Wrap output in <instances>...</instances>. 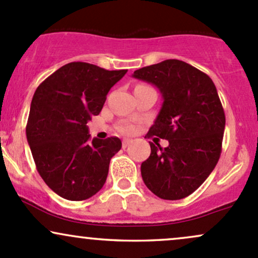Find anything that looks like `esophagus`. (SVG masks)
<instances>
[{"label":"esophagus","mask_w":258,"mask_h":258,"mask_svg":"<svg viewBox=\"0 0 258 258\" xmlns=\"http://www.w3.org/2000/svg\"><path fill=\"white\" fill-rule=\"evenodd\" d=\"M132 142H134L132 140H123L122 141V147H123V148H126V147L130 146V144H131Z\"/></svg>","instance_id":"esophagus-1"}]
</instances>
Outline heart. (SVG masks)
Wrapping results in <instances>:
<instances>
[{
  "mask_svg": "<svg viewBox=\"0 0 258 258\" xmlns=\"http://www.w3.org/2000/svg\"><path fill=\"white\" fill-rule=\"evenodd\" d=\"M120 131L123 132V134H132L135 131V127L130 123H124L120 127Z\"/></svg>",
  "mask_w": 258,
  "mask_h": 258,
  "instance_id": "1",
  "label": "heart"
}]
</instances>
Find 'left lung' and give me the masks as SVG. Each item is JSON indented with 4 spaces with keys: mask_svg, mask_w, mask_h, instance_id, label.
Wrapping results in <instances>:
<instances>
[{
    "mask_svg": "<svg viewBox=\"0 0 258 258\" xmlns=\"http://www.w3.org/2000/svg\"><path fill=\"white\" fill-rule=\"evenodd\" d=\"M132 77L159 89L163 104L147 136L169 141L166 148L149 142L151 155L141 165L144 183L163 200L187 197L222 153L225 115L217 88L206 73L180 60L143 67Z\"/></svg>",
    "mask_w": 258,
    "mask_h": 258,
    "instance_id": "obj_1",
    "label": "left lung"
}]
</instances>
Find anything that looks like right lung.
<instances>
[{
	"instance_id": "right-lung-1",
	"label": "right lung",
	"mask_w": 258,
	"mask_h": 258,
	"mask_svg": "<svg viewBox=\"0 0 258 258\" xmlns=\"http://www.w3.org/2000/svg\"><path fill=\"white\" fill-rule=\"evenodd\" d=\"M126 72L71 62L36 88L27 140L42 180L62 198L87 200L105 183L110 160L122 143L117 137L90 140L87 123Z\"/></svg>"
}]
</instances>
